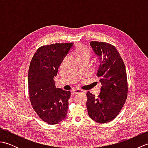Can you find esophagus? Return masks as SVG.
Masks as SVG:
<instances>
[{"instance_id": "34e87169", "label": "esophagus", "mask_w": 148, "mask_h": 148, "mask_svg": "<svg viewBox=\"0 0 148 148\" xmlns=\"http://www.w3.org/2000/svg\"><path fill=\"white\" fill-rule=\"evenodd\" d=\"M72 93L73 95H76V94L78 93H84V92L83 90H81L79 89H74L72 91Z\"/></svg>"}]
</instances>
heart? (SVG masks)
<instances>
[{"instance_id":"heart-1","label":"heart","mask_w":148,"mask_h":148,"mask_svg":"<svg viewBox=\"0 0 148 148\" xmlns=\"http://www.w3.org/2000/svg\"><path fill=\"white\" fill-rule=\"evenodd\" d=\"M74 54L79 60L86 57L90 58L91 55V52L90 49L88 48H87L86 46L79 45L77 47V48L74 51ZM66 58H67V57L64 59V62H65Z\"/></svg>"}]
</instances>
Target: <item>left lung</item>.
<instances>
[{"mask_svg":"<svg viewBox=\"0 0 148 148\" xmlns=\"http://www.w3.org/2000/svg\"><path fill=\"white\" fill-rule=\"evenodd\" d=\"M99 59L97 76L102 87L98 97L88 92V113L93 120L105 123L113 120L126 101L128 93L127 72L124 62L114 46L103 42H90Z\"/></svg>","mask_w":148,"mask_h":148,"instance_id":"8db88e82","label":"left lung"}]
</instances>
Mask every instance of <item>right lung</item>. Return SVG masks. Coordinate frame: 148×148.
Masks as SVG:
<instances>
[{
  "label": "right lung",
  "mask_w": 148,
  "mask_h": 148,
  "mask_svg": "<svg viewBox=\"0 0 148 148\" xmlns=\"http://www.w3.org/2000/svg\"><path fill=\"white\" fill-rule=\"evenodd\" d=\"M73 43H56L37 50L28 74L30 100L40 118L49 125L61 122L67 116L70 91L56 88L53 77Z\"/></svg>",
  "instance_id": "right-lung-1"
}]
</instances>
